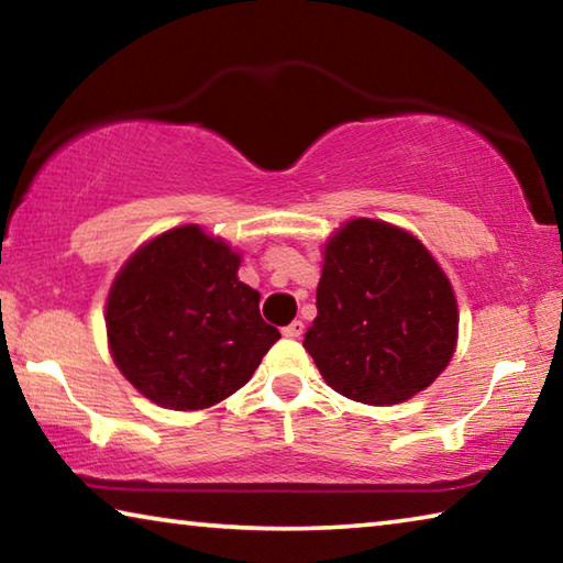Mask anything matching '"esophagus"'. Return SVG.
<instances>
[{
	"instance_id": "1",
	"label": "esophagus",
	"mask_w": 563,
	"mask_h": 563,
	"mask_svg": "<svg viewBox=\"0 0 563 563\" xmlns=\"http://www.w3.org/2000/svg\"><path fill=\"white\" fill-rule=\"evenodd\" d=\"M305 332V325H302V320H292L288 328H283V335L285 338H290V340H298L300 335Z\"/></svg>"
}]
</instances>
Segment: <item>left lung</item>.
Returning <instances> with one entry per match:
<instances>
[{
  "instance_id": "left-lung-1",
  "label": "left lung",
  "mask_w": 563,
  "mask_h": 563,
  "mask_svg": "<svg viewBox=\"0 0 563 563\" xmlns=\"http://www.w3.org/2000/svg\"><path fill=\"white\" fill-rule=\"evenodd\" d=\"M456 325L454 290L432 253L402 228L355 218L325 243L302 347L335 393L383 407L440 377Z\"/></svg>"
}]
</instances>
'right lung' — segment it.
<instances>
[{
	"label": "right lung",
	"mask_w": 563,
	"mask_h": 563,
	"mask_svg": "<svg viewBox=\"0 0 563 563\" xmlns=\"http://www.w3.org/2000/svg\"><path fill=\"white\" fill-rule=\"evenodd\" d=\"M238 265L221 238L180 225L141 245L117 275L107 300L111 357L151 402L180 412L221 402L280 340Z\"/></svg>",
	"instance_id": "1"
}]
</instances>
